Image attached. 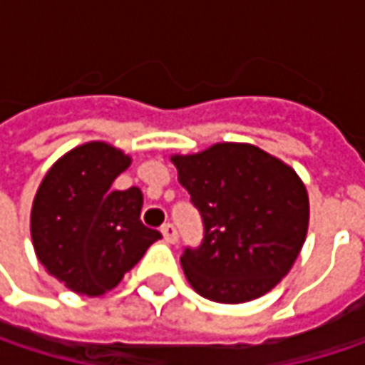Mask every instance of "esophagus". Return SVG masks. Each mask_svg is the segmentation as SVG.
Wrapping results in <instances>:
<instances>
[{"instance_id":"34e87169","label":"esophagus","mask_w":365,"mask_h":365,"mask_svg":"<svg viewBox=\"0 0 365 365\" xmlns=\"http://www.w3.org/2000/svg\"><path fill=\"white\" fill-rule=\"evenodd\" d=\"M160 230H163V237H165L167 243H171V245L178 243V228H175L173 224H165Z\"/></svg>"}]
</instances>
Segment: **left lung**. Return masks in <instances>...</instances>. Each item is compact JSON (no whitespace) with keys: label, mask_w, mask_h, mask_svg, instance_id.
Segmentation results:
<instances>
[{"label":"left lung","mask_w":365,"mask_h":365,"mask_svg":"<svg viewBox=\"0 0 365 365\" xmlns=\"http://www.w3.org/2000/svg\"><path fill=\"white\" fill-rule=\"evenodd\" d=\"M205 235L185 247V279L202 298L250 302L294 266L309 230V194L292 167L252 143L171 156Z\"/></svg>","instance_id":"left-lung-1"}]
</instances>
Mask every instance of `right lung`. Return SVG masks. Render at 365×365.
<instances>
[{
	"label": "right lung",
	"mask_w": 365,
	"mask_h": 365,
	"mask_svg": "<svg viewBox=\"0 0 365 365\" xmlns=\"http://www.w3.org/2000/svg\"><path fill=\"white\" fill-rule=\"evenodd\" d=\"M128 165L122 150L91 141L58 158L37 187L31 207L37 259L76 294L113 289L163 237L139 220V187H111Z\"/></svg>",
	"instance_id": "obj_1"
}]
</instances>
